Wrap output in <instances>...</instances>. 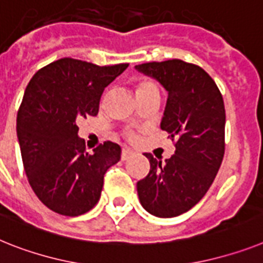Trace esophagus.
Returning a JSON list of instances; mask_svg holds the SVG:
<instances>
[{
	"instance_id": "obj_1",
	"label": "esophagus",
	"mask_w": 263,
	"mask_h": 263,
	"mask_svg": "<svg viewBox=\"0 0 263 263\" xmlns=\"http://www.w3.org/2000/svg\"><path fill=\"white\" fill-rule=\"evenodd\" d=\"M134 154H135V152L132 151V149L123 148V151H121V160H128Z\"/></svg>"
}]
</instances>
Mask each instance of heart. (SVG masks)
I'll list each match as a JSON object with an SVG mask.
<instances>
[{
	"label": "heart",
	"mask_w": 263,
	"mask_h": 263,
	"mask_svg": "<svg viewBox=\"0 0 263 263\" xmlns=\"http://www.w3.org/2000/svg\"><path fill=\"white\" fill-rule=\"evenodd\" d=\"M135 93H136V98H142V96H145V95H149V93H159L158 87H156L155 84L152 83L149 80H140L135 84ZM128 139L132 140V142H135L136 135L135 134H132L129 132L128 134Z\"/></svg>",
	"instance_id": "b5f03b06"
}]
</instances>
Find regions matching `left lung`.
Here are the masks:
<instances>
[{
	"label": "left lung",
	"instance_id": "obj_1",
	"mask_svg": "<svg viewBox=\"0 0 263 263\" xmlns=\"http://www.w3.org/2000/svg\"><path fill=\"white\" fill-rule=\"evenodd\" d=\"M167 90L160 128L175 140L165 162L144 154L151 168L136 184L144 210L159 218L187 213L213 184L224 155L226 114L222 95L206 70L182 60L136 65Z\"/></svg>",
	"mask_w": 263,
	"mask_h": 263
}]
</instances>
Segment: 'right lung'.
Here are the masks:
<instances>
[{"instance_id":"right-lung-1","label":"right lung","mask_w":263,"mask_h":263,"mask_svg":"<svg viewBox=\"0 0 263 263\" xmlns=\"http://www.w3.org/2000/svg\"><path fill=\"white\" fill-rule=\"evenodd\" d=\"M127 67L65 57L40 69L26 87L17 114L24 168L34 194L54 213L77 217L93 209L104 174L120 160V145L112 142L87 152L77 121L98 115L105 87Z\"/></svg>"}]
</instances>
